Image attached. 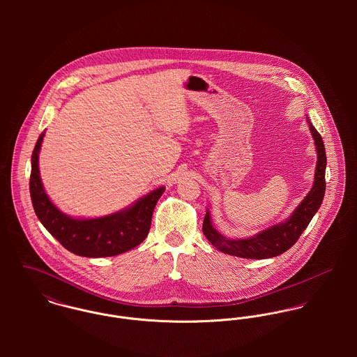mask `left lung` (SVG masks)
Instances as JSON below:
<instances>
[{
	"label": "left lung",
	"instance_id": "left-lung-1",
	"mask_svg": "<svg viewBox=\"0 0 357 357\" xmlns=\"http://www.w3.org/2000/svg\"><path fill=\"white\" fill-rule=\"evenodd\" d=\"M305 118L310 135L314 140V147L317 153L314 180L307 195L289 215V218L257 232L253 236L239 238V239H232L221 235L211 222L210 210L206 208L202 229L207 241L217 250L225 255H235L241 258H252V259L271 258L289 250L298 241L301 234L305 231L312 217L316 214V211L319 210L320 204L323 202V197L326 192L324 176H326V165H327V156H326L324 143L321 140V136L310 123L306 115Z\"/></svg>",
	"mask_w": 357,
	"mask_h": 357
}]
</instances>
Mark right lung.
<instances>
[{"label":"right lung","mask_w":357,"mask_h":357,"mask_svg":"<svg viewBox=\"0 0 357 357\" xmlns=\"http://www.w3.org/2000/svg\"><path fill=\"white\" fill-rule=\"evenodd\" d=\"M44 136L45 132L40 135L31 155L30 195L34 211L47 231L64 249L81 257H112L139 246L150 232L153 208L165 187L150 191L130 206L107 215L71 217L56 207L43 185L38 159Z\"/></svg>","instance_id":"obj_1"}]
</instances>
